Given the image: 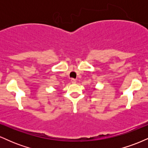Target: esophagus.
I'll list each match as a JSON object with an SVG mask.
<instances>
[{"mask_svg": "<svg viewBox=\"0 0 148 148\" xmlns=\"http://www.w3.org/2000/svg\"><path fill=\"white\" fill-rule=\"evenodd\" d=\"M71 82H72V84H76V79H72V80H71Z\"/></svg>", "mask_w": 148, "mask_h": 148, "instance_id": "obj_1", "label": "esophagus"}]
</instances>
